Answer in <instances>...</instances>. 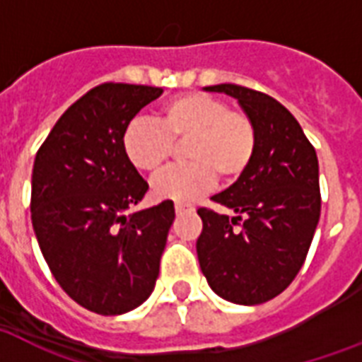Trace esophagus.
Returning <instances> with one entry per match:
<instances>
[{
  "label": "esophagus",
  "mask_w": 362,
  "mask_h": 362,
  "mask_svg": "<svg viewBox=\"0 0 362 362\" xmlns=\"http://www.w3.org/2000/svg\"><path fill=\"white\" fill-rule=\"evenodd\" d=\"M190 211H194V207L183 206V204H175V213H177V215H183V213H190Z\"/></svg>",
  "instance_id": "1"
}]
</instances>
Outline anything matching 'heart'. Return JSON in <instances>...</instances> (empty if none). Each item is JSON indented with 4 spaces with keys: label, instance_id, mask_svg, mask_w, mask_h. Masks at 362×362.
I'll list each match as a JSON object with an SVG mask.
<instances>
[{
    "label": "heart",
    "instance_id": "1",
    "mask_svg": "<svg viewBox=\"0 0 362 362\" xmlns=\"http://www.w3.org/2000/svg\"><path fill=\"white\" fill-rule=\"evenodd\" d=\"M189 164L170 166L151 181L158 200L190 204L211 189L217 175L234 183L247 172L257 151V130L247 113L204 92H187L168 100L158 124L134 119L122 132V151L132 166L155 172L172 156L173 143H183Z\"/></svg>",
    "mask_w": 362,
    "mask_h": 362
}]
</instances>
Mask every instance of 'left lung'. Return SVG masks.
Instances as JSON below:
<instances>
[{
  "label": "left lung",
  "mask_w": 362,
  "mask_h": 362,
  "mask_svg": "<svg viewBox=\"0 0 362 362\" xmlns=\"http://www.w3.org/2000/svg\"><path fill=\"white\" fill-rule=\"evenodd\" d=\"M236 98L253 120L257 151L236 183L211 198L234 217L200 207L196 242L202 274L228 302L272 300L306 260L321 213L319 164L313 145L287 107L240 85L206 86Z\"/></svg>",
  "instance_id": "obj_1"
}]
</instances>
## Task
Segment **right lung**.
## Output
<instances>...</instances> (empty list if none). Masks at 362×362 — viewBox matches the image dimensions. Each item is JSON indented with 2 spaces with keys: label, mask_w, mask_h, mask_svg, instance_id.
<instances>
[{
  "label": "right lung",
  "mask_w": 362,
  "mask_h": 362,
  "mask_svg": "<svg viewBox=\"0 0 362 362\" xmlns=\"http://www.w3.org/2000/svg\"><path fill=\"white\" fill-rule=\"evenodd\" d=\"M162 88L103 83L67 107L32 172V225L60 287L100 315L141 306L155 288L172 200L126 213L149 190L122 151V132Z\"/></svg>",
  "instance_id": "1"
}]
</instances>
